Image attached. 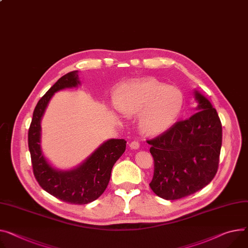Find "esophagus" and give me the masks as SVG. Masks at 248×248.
Returning <instances> with one entry per match:
<instances>
[{"instance_id": "obj_1", "label": "esophagus", "mask_w": 248, "mask_h": 248, "mask_svg": "<svg viewBox=\"0 0 248 248\" xmlns=\"http://www.w3.org/2000/svg\"><path fill=\"white\" fill-rule=\"evenodd\" d=\"M129 147H130L131 149L137 150V149H139L140 144H139V142H137V141H132V142H130V143H129Z\"/></svg>"}]
</instances>
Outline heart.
Returning <instances> with one entry per match:
<instances>
[{"label":"heart","mask_w":248,"mask_h":248,"mask_svg":"<svg viewBox=\"0 0 248 248\" xmlns=\"http://www.w3.org/2000/svg\"><path fill=\"white\" fill-rule=\"evenodd\" d=\"M183 102V94L177 87L155 79L123 83L114 96V105L123 115H140L139 127L150 136L162 134L173 126Z\"/></svg>","instance_id":"obj_1"}]
</instances>
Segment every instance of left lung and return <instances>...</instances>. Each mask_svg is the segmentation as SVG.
Returning a JSON list of instances; mask_svg holds the SVG:
<instances>
[{
	"mask_svg": "<svg viewBox=\"0 0 248 248\" xmlns=\"http://www.w3.org/2000/svg\"><path fill=\"white\" fill-rule=\"evenodd\" d=\"M193 116L175 123L155 139L148 140L154 158L152 190L160 198L179 200L207 186L219 161L222 129L217 110L198 90Z\"/></svg>",
	"mask_w": 248,
	"mask_h": 248,
	"instance_id": "obj_1",
	"label": "left lung"
}]
</instances>
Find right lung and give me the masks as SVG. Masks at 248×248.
I'll use <instances>...</instances> for the list:
<instances>
[{
	"label": "right lung",
	"instance_id": "add662e5",
	"mask_svg": "<svg viewBox=\"0 0 248 248\" xmlns=\"http://www.w3.org/2000/svg\"><path fill=\"white\" fill-rule=\"evenodd\" d=\"M80 85L78 70L66 73L37 102L29 129V149L33 174L40 186L51 196L74 204H86L106 189L111 170L126 149L124 139H110L93 151L82 163L70 170L54 168L42 149V119L54 93Z\"/></svg>",
	"mask_w": 248,
	"mask_h": 248
}]
</instances>
